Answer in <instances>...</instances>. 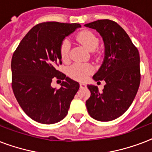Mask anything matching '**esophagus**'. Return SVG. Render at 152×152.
<instances>
[{
	"instance_id": "esophagus-1",
	"label": "esophagus",
	"mask_w": 152,
	"mask_h": 152,
	"mask_svg": "<svg viewBox=\"0 0 152 152\" xmlns=\"http://www.w3.org/2000/svg\"><path fill=\"white\" fill-rule=\"evenodd\" d=\"M80 88H86V84L83 83H80Z\"/></svg>"
}]
</instances>
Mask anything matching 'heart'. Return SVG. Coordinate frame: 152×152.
<instances>
[{
  "label": "heart",
  "mask_w": 152,
  "mask_h": 152,
  "mask_svg": "<svg viewBox=\"0 0 152 152\" xmlns=\"http://www.w3.org/2000/svg\"><path fill=\"white\" fill-rule=\"evenodd\" d=\"M76 41L81 45L91 51L93 53L96 52V48L99 44V39L95 33L91 31H82L77 33L76 35ZM70 43L67 39L62 41L60 46V54L63 61H67L69 57ZM93 72V67L90 64H80L76 63L69 67V74L72 78L76 80H84Z\"/></svg>",
  "instance_id": "1"
}]
</instances>
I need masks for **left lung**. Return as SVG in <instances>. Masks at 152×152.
Returning <instances> with one entry per match:
<instances>
[{
  "label": "left lung",
  "mask_w": 152,
  "mask_h": 152,
  "mask_svg": "<svg viewBox=\"0 0 152 152\" xmlns=\"http://www.w3.org/2000/svg\"><path fill=\"white\" fill-rule=\"evenodd\" d=\"M85 27L95 29L103 39L105 58L93 79L106 82L102 92L96 86L88 85L91 96L86 106L91 118L110 121L127 110L139 89V51L125 30L113 20H99Z\"/></svg>",
  "instance_id": "left-lung-1"
}]
</instances>
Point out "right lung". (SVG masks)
<instances>
[{"instance_id": "1", "label": "right lung", "mask_w": 152, "mask_h": 152, "mask_svg": "<svg viewBox=\"0 0 152 152\" xmlns=\"http://www.w3.org/2000/svg\"><path fill=\"white\" fill-rule=\"evenodd\" d=\"M79 23L45 22L35 25L13 53L12 88L27 116L42 124H54L67 115L80 88L57 69L62 64L60 46ZM61 79L59 89L51 87L53 78Z\"/></svg>"}]
</instances>
